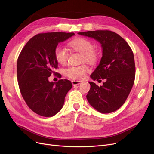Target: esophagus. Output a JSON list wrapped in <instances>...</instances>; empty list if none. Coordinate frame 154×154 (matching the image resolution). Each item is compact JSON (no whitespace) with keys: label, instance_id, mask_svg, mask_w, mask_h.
Segmentation results:
<instances>
[{"label":"esophagus","instance_id":"esophagus-1","mask_svg":"<svg viewBox=\"0 0 154 154\" xmlns=\"http://www.w3.org/2000/svg\"><path fill=\"white\" fill-rule=\"evenodd\" d=\"M82 83V82L81 81H77V80H72V84L73 86H76V85H80Z\"/></svg>","mask_w":154,"mask_h":154}]
</instances>
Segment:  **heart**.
I'll use <instances>...</instances> for the list:
<instances>
[{
  "instance_id": "heart-1",
  "label": "heart",
  "mask_w": 154,
  "mask_h": 154,
  "mask_svg": "<svg viewBox=\"0 0 154 154\" xmlns=\"http://www.w3.org/2000/svg\"><path fill=\"white\" fill-rule=\"evenodd\" d=\"M69 45L76 52L82 54V62H87L90 64H95L98 61L99 53L94 49L92 42L85 38H78L70 42ZM54 58L57 62L65 65L68 60L67 51L58 47L54 51ZM90 72V68L85 64L79 66H71L64 70L65 76L74 80H82L86 77L87 74Z\"/></svg>"
}]
</instances>
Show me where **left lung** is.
Instances as JSON below:
<instances>
[{"label": "left lung", "instance_id": "1", "mask_svg": "<svg viewBox=\"0 0 154 154\" xmlns=\"http://www.w3.org/2000/svg\"><path fill=\"white\" fill-rule=\"evenodd\" d=\"M78 34L94 38L103 49L99 66L91 77L105 82L98 86L90 82L87 99L100 112H113L124 104L134 85L136 66L132 51L127 42L113 31L97 30Z\"/></svg>", "mask_w": 154, "mask_h": 154}]
</instances>
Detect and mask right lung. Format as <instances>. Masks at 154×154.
Here are the masks:
<instances>
[{
    "instance_id": "1",
    "label": "right lung",
    "mask_w": 154,
    "mask_h": 154,
    "mask_svg": "<svg viewBox=\"0 0 154 154\" xmlns=\"http://www.w3.org/2000/svg\"><path fill=\"white\" fill-rule=\"evenodd\" d=\"M74 35V32L40 33L31 38L22 49L17 60V80L20 93L27 105L35 113L52 117L62 109L65 97L72 88L68 80L49 82L58 68L54 51L60 42Z\"/></svg>"
}]
</instances>
